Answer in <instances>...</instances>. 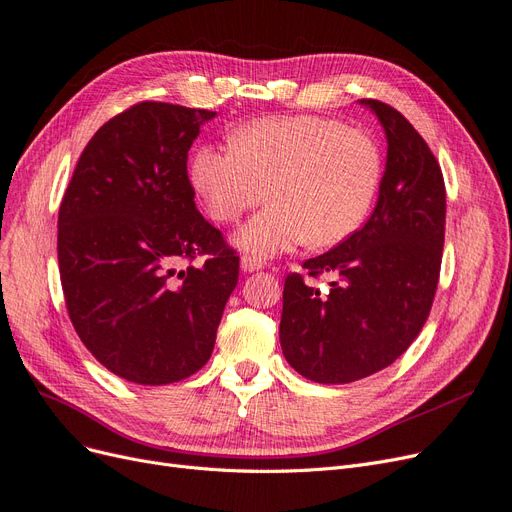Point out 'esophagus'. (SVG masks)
<instances>
[{"label": "esophagus", "mask_w": 512, "mask_h": 512, "mask_svg": "<svg viewBox=\"0 0 512 512\" xmlns=\"http://www.w3.org/2000/svg\"><path fill=\"white\" fill-rule=\"evenodd\" d=\"M261 259H257V257H251V255H244L242 259H240V268L244 270V272H257V270H261Z\"/></svg>", "instance_id": "1"}]
</instances>
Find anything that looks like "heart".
<instances>
[{"mask_svg":"<svg viewBox=\"0 0 512 512\" xmlns=\"http://www.w3.org/2000/svg\"><path fill=\"white\" fill-rule=\"evenodd\" d=\"M189 181L215 221L232 223L266 200L234 242L266 259L310 242L348 240L367 219L382 181V154L363 130L318 116L261 118L232 132V147L200 145Z\"/></svg>","mask_w":512,"mask_h":512,"instance_id":"obj_1","label":"heart"}]
</instances>
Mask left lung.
Returning <instances> with one entry per match:
<instances>
[{
    "label": "left lung",
    "instance_id": "left-lung-1",
    "mask_svg": "<svg viewBox=\"0 0 512 512\" xmlns=\"http://www.w3.org/2000/svg\"><path fill=\"white\" fill-rule=\"evenodd\" d=\"M388 141L380 196L367 223L335 249L289 274L280 346L287 363L318 384H348L392 365L418 337L439 285L445 181L430 147L401 111L361 99Z\"/></svg>",
    "mask_w": 512,
    "mask_h": 512
}]
</instances>
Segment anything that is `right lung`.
<instances>
[{
	"instance_id": "1",
	"label": "right lung",
	"mask_w": 512,
	"mask_h": 512,
	"mask_svg": "<svg viewBox=\"0 0 512 512\" xmlns=\"http://www.w3.org/2000/svg\"><path fill=\"white\" fill-rule=\"evenodd\" d=\"M215 116L132 105L94 132L63 196L56 249L69 318L126 382L162 386L202 369L236 289L240 259L198 213L187 177V151Z\"/></svg>"
}]
</instances>
